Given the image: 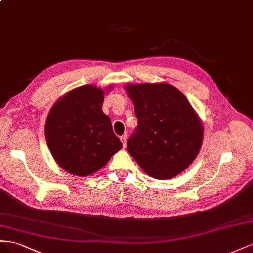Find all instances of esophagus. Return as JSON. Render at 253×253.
Listing matches in <instances>:
<instances>
[{
  "mask_svg": "<svg viewBox=\"0 0 253 253\" xmlns=\"http://www.w3.org/2000/svg\"><path fill=\"white\" fill-rule=\"evenodd\" d=\"M126 141H127L126 135L121 136V142H122V144H123V147H126Z\"/></svg>",
  "mask_w": 253,
  "mask_h": 253,
  "instance_id": "obj_1",
  "label": "esophagus"
}]
</instances>
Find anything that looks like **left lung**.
<instances>
[{"label":"left lung","mask_w":253,"mask_h":253,"mask_svg":"<svg viewBox=\"0 0 253 253\" xmlns=\"http://www.w3.org/2000/svg\"><path fill=\"white\" fill-rule=\"evenodd\" d=\"M138 126L127 149L141 169L156 179H170L197 157L204 127L189 100L167 83L126 84Z\"/></svg>","instance_id":"obj_1"}]
</instances>
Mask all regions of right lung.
Returning a JSON list of instances; mask_svg holds the SVG:
<instances>
[{"instance_id":"1","label":"right lung","mask_w":253,"mask_h":253,"mask_svg":"<svg viewBox=\"0 0 253 253\" xmlns=\"http://www.w3.org/2000/svg\"><path fill=\"white\" fill-rule=\"evenodd\" d=\"M104 94L95 85L79 86L57 100L47 115L45 139L50 154L72 175L96 172L123 146L103 112Z\"/></svg>"}]
</instances>
